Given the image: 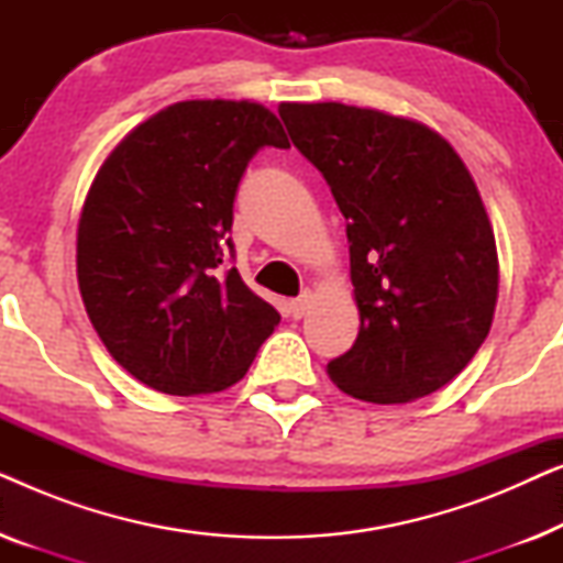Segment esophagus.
Here are the masks:
<instances>
[{
	"label": "esophagus",
	"mask_w": 563,
	"mask_h": 563,
	"mask_svg": "<svg viewBox=\"0 0 563 563\" xmlns=\"http://www.w3.org/2000/svg\"><path fill=\"white\" fill-rule=\"evenodd\" d=\"M310 302H312V291L310 289H305L297 299H291V302H289V314H291V318H295V320L302 318V314L307 312V307H310Z\"/></svg>",
	"instance_id": "34e87169"
}]
</instances>
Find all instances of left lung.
<instances>
[{"label":"left lung","mask_w":563,"mask_h":563,"mask_svg":"<svg viewBox=\"0 0 563 563\" xmlns=\"http://www.w3.org/2000/svg\"><path fill=\"white\" fill-rule=\"evenodd\" d=\"M279 118L345 218L361 328L330 379L376 405L441 389L487 338L499 284L464 161L430 128L379 110L284 102Z\"/></svg>","instance_id":"obj_1"}]
</instances>
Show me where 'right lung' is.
<instances>
[{"mask_svg":"<svg viewBox=\"0 0 563 563\" xmlns=\"http://www.w3.org/2000/svg\"><path fill=\"white\" fill-rule=\"evenodd\" d=\"M264 145L289 148L266 107L191 99L137 125L91 184L76 238L81 299L112 358L145 387L228 389L279 325L228 266L238 184Z\"/></svg>","mask_w":563,"mask_h":563,"instance_id":"obj_1","label":"right lung"}]
</instances>
